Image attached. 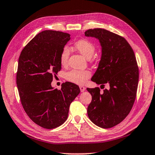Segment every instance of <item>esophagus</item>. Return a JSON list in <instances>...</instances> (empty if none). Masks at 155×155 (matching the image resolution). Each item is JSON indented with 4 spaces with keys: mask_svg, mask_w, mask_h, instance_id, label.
<instances>
[{
    "mask_svg": "<svg viewBox=\"0 0 155 155\" xmlns=\"http://www.w3.org/2000/svg\"><path fill=\"white\" fill-rule=\"evenodd\" d=\"M80 91L81 92H84V91H85L86 87H84V86H80Z\"/></svg>",
    "mask_w": 155,
    "mask_h": 155,
    "instance_id": "esophagus-1",
    "label": "esophagus"
}]
</instances>
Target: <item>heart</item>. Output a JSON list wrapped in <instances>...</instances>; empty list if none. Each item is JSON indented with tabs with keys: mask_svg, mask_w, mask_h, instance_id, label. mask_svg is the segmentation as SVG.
Listing matches in <instances>:
<instances>
[{
	"mask_svg": "<svg viewBox=\"0 0 155 155\" xmlns=\"http://www.w3.org/2000/svg\"><path fill=\"white\" fill-rule=\"evenodd\" d=\"M74 47L87 59H90L93 56L96 50L94 44L86 39L78 40L74 44ZM69 53V50L67 46L62 49L60 57V61L62 65H65L68 63ZM90 76H91V73L87 70L73 69L67 73L65 78L67 80L70 82L77 84H83Z\"/></svg>",
	"mask_w": 155,
	"mask_h": 155,
	"instance_id": "heart-1",
	"label": "heart"
}]
</instances>
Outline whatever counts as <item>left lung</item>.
<instances>
[{
  "label": "left lung",
  "instance_id": "8db88e82",
  "mask_svg": "<svg viewBox=\"0 0 155 155\" xmlns=\"http://www.w3.org/2000/svg\"><path fill=\"white\" fill-rule=\"evenodd\" d=\"M86 36L95 37L102 46V57L92 81L109 89L103 92L98 87L87 90L92 95L87 115L103 128L115 126L130 113L136 100L139 69L134 52L124 37L101 28L90 29Z\"/></svg>",
  "mask_w": 155,
  "mask_h": 155
}]
</instances>
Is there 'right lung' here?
I'll return each instance as SVG.
<instances>
[{
  "label": "right lung",
  "instance_id": "1",
  "mask_svg": "<svg viewBox=\"0 0 155 155\" xmlns=\"http://www.w3.org/2000/svg\"><path fill=\"white\" fill-rule=\"evenodd\" d=\"M69 40L65 32L41 31L19 57L16 82L20 101L29 117L45 129L59 127L67 120L70 104L80 92L78 85L69 81L62 84L61 90L51 86L61 69V51Z\"/></svg>",
  "mask_w": 155,
  "mask_h": 155
}]
</instances>
